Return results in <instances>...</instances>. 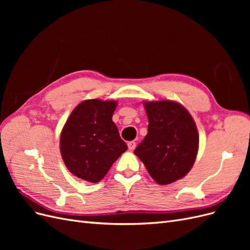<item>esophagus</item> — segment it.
I'll return each mask as SVG.
<instances>
[{
    "label": "esophagus",
    "mask_w": 250,
    "mask_h": 250,
    "mask_svg": "<svg viewBox=\"0 0 250 250\" xmlns=\"http://www.w3.org/2000/svg\"><path fill=\"white\" fill-rule=\"evenodd\" d=\"M128 149H129L130 151H132V150H134V148H135V142L134 141H131V142H128Z\"/></svg>",
    "instance_id": "esophagus-1"
}]
</instances>
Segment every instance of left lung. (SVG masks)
<instances>
[{"instance_id":"left-lung-1","label":"left lung","mask_w":250,"mask_h":250,"mask_svg":"<svg viewBox=\"0 0 250 250\" xmlns=\"http://www.w3.org/2000/svg\"><path fill=\"white\" fill-rule=\"evenodd\" d=\"M148 133L134 154L158 185L185 177L197 156L199 137L188 111L177 102H144Z\"/></svg>"}]
</instances>
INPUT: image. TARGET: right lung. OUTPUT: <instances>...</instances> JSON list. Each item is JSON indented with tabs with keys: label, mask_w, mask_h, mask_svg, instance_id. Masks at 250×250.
<instances>
[{
	"label": "right lung",
	"mask_w": 250,
	"mask_h": 250,
	"mask_svg": "<svg viewBox=\"0 0 250 250\" xmlns=\"http://www.w3.org/2000/svg\"><path fill=\"white\" fill-rule=\"evenodd\" d=\"M116 101L85 100L75 107L60 135V152L66 168L89 183L100 181L127 150L112 115Z\"/></svg>",
	"instance_id": "add662e5"
}]
</instances>
